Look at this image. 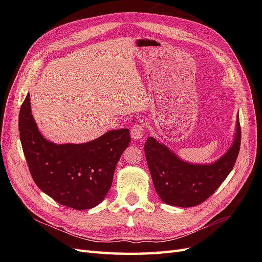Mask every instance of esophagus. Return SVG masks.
<instances>
[{
  "mask_svg": "<svg viewBox=\"0 0 262 262\" xmlns=\"http://www.w3.org/2000/svg\"><path fill=\"white\" fill-rule=\"evenodd\" d=\"M144 131H145V125L143 123H137L132 125L131 128V137L134 140H141L144 137Z\"/></svg>",
  "mask_w": 262,
  "mask_h": 262,
  "instance_id": "esophagus-1",
  "label": "esophagus"
}]
</instances>
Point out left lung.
<instances>
[{
    "label": "left lung",
    "mask_w": 262,
    "mask_h": 262,
    "mask_svg": "<svg viewBox=\"0 0 262 262\" xmlns=\"http://www.w3.org/2000/svg\"><path fill=\"white\" fill-rule=\"evenodd\" d=\"M242 131L237 118L232 146L220 160L209 165L184 162L171 150L149 137L144 150L150 176L163 202L173 207L190 208L210 198L232 171L241 149Z\"/></svg>",
    "instance_id": "obj_1"
}]
</instances>
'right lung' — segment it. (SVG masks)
<instances>
[{
  "instance_id": "add662e5",
  "label": "right lung",
  "mask_w": 262,
  "mask_h": 262,
  "mask_svg": "<svg viewBox=\"0 0 262 262\" xmlns=\"http://www.w3.org/2000/svg\"><path fill=\"white\" fill-rule=\"evenodd\" d=\"M18 130L35 184L74 210L92 209L105 199L119 158L131 141L129 129H119L83 144H54L39 132L29 95L20 107Z\"/></svg>"
}]
</instances>
